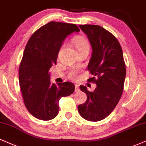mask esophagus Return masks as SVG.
<instances>
[{"label":"esophagus","instance_id":"34e87169","mask_svg":"<svg viewBox=\"0 0 146 146\" xmlns=\"http://www.w3.org/2000/svg\"><path fill=\"white\" fill-rule=\"evenodd\" d=\"M79 91V86L77 84H75V92H77Z\"/></svg>","mask_w":146,"mask_h":146}]
</instances>
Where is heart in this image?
<instances>
[{
    "mask_svg": "<svg viewBox=\"0 0 146 146\" xmlns=\"http://www.w3.org/2000/svg\"><path fill=\"white\" fill-rule=\"evenodd\" d=\"M73 43L75 44V46L77 50H79L84 48H90L89 43L88 40L84 37L78 36L73 39ZM77 73V69H72L69 71V77L70 78L74 79L76 77V74Z\"/></svg>",
    "mask_w": 146,
    "mask_h": 146,
    "instance_id": "b5f03b06",
    "label": "heart"
}]
</instances>
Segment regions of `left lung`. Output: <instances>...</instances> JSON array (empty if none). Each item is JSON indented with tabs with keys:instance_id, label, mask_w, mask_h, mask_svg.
Listing matches in <instances>:
<instances>
[{
	"instance_id": "left-lung-1",
	"label": "left lung",
	"mask_w": 146,
	"mask_h": 146,
	"mask_svg": "<svg viewBox=\"0 0 146 146\" xmlns=\"http://www.w3.org/2000/svg\"><path fill=\"white\" fill-rule=\"evenodd\" d=\"M92 48L88 71L92 77L88 82L96 84L94 92L80 86L87 100L78 106L79 114L89 121L104 119L113 111L124 89L126 67L122 48L116 37L97 25H80Z\"/></svg>"
}]
</instances>
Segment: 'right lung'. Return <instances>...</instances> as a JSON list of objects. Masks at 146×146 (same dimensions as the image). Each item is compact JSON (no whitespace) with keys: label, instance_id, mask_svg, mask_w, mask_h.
I'll list each match as a JSON object with an SVG mask.
<instances>
[{"label":"right lung","instance_id":"1","mask_svg":"<svg viewBox=\"0 0 146 146\" xmlns=\"http://www.w3.org/2000/svg\"><path fill=\"white\" fill-rule=\"evenodd\" d=\"M79 31L75 24L50 21L37 29L25 46L19 68V86L25 107L36 119H54L60 99L74 92L75 85L71 82L52 84L49 70L56 64L66 37Z\"/></svg>","mask_w":146,"mask_h":146}]
</instances>
